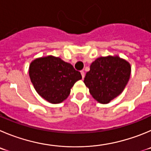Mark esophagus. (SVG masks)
I'll return each instance as SVG.
<instances>
[{"label": "esophagus", "mask_w": 151, "mask_h": 151, "mask_svg": "<svg viewBox=\"0 0 151 151\" xmlns=\"http://www.w3.org/2000/svg\"><path fill=\"white\" fill-rule=\"evenodd\" d=\"M80 73H81V75H82L83 79L84 77H85V72H84L83 71H80Z\"/></svg>", "instance_id": "34e87169"}]
</instances>
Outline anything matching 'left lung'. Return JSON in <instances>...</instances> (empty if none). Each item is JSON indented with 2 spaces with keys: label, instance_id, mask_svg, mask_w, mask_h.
<instances>
[{
  "label": "left lung",
  "instance_id": "1",
  "mask_svg": "<svg viewBox=\"0 0 151 151\" xmlns=\"http://www.w3.org/2000/svg\"><path fill=\"white\" fill-rule=\"evenodd\" d=\"M129 63L118 56H101L91 63L84 83L91 96L106 104L120 95L129 81Z\"/></svg>",
  "mask_w": 151,
  "mask_h": 151
}]
</instances>
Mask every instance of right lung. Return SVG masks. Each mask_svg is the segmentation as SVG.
Segmentation results:
<instances>
[{"label": "right lung", "instance_id": "1", "mask_svg": "<svg viewBox=\"0 0 151 151\" xmlns=\"http://www.w3.org/2000/svg\"><path fill=\"white\" fill-rule=\"evenodd\" d=\"M29 75L38 94L51 104L65 101L74 84L82 79L72 65L53 56L33 60L29 65Z\"/></svg>", "mask_w": 151, "mask_h": 151}]
</instances>
